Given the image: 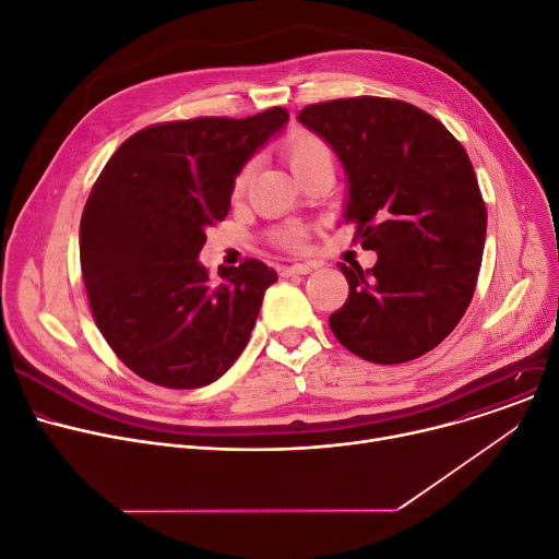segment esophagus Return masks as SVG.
Instances as JSON below:
<instances>
[{"instance_id":"obj_1","label":"esophagus","mask_w":559,"mask_h":559,"mask_svg":"<svg viewBox=\"0 0 559 559\" xmlns=\"http://www.w3.org/2000/svg\"><path fill=\"white\" fill-rule=\"evenodd\" d=\"M313 269H318L311 261H305V264H290V266H282L280 273L282 277H293V275H309Z\"/></svg>"}]
</instances>
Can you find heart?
Masks as SVG:
<instances>
[{"mask_svg":"<svg viewBox=\"0 0 559 559\" xmlns=\"http://www.w3.org/2000/svg\"><path fill=\"white\" fill-rule=\"evenodd\" d=\"M284 155L290 164L293 174H298L302 169H307L309 164H316V162H324V159H332V153H330V146H326L320 138L311 135V133H295L286 146H284ZM248 180H250V167H246L237 180H235V193H243L246 187H248ZM305 241V229L302 227H288L282 233V243L288 246V248H298L302 246Z\"/></svg>","mask_w":559,"mask_h":559,"instance_id":"obj_1","label":"heart"}]
</instances>
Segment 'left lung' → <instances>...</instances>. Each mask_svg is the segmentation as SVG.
<instances>
[{"instance_id": "left-lung-1", "label": "left lung", "mask_w": 559, "mask_h": 559, "mask_svg": "<svg viewBox=\"0 0 559 559\" xmlns=\"http://www.w3.org/2000/svg\"><path fill=\"white\" fill-rule=\"evenodd\" d=\"M298 121L343 164V221L377 252L372 269L338 264L349 298L330 316L336 338L372 364H406L465 316L485 248L487 212L472 162L429 112L358 96L305 108Z\"/></svg>"}]
</instances>
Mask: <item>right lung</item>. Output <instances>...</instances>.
<instances>
[{"instance_id": "right-lung-1", "label": "right lung", "mask_w": 559, "mask_h": 559, "mask_svg": "<svg viewBox=\"0 0 559 559\" xmlns=\"http://www.w3.org/2000/svg\"><path fill=\"white\" fill-rule=\"evenodd\" d=\"M286 121L284 108H271L151 126L98 176L81 218L83 282L96 326L142 379L201 388L243 352L277 273L248 259L212 280L199 254L246 162Z\"/></svg>"}]
</instances>
